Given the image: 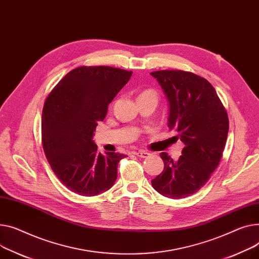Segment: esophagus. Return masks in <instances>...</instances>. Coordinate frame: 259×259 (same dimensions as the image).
<instances>
[{
  "label": "esophagus",
  "mask_w": 259,
  "mask_h": 259,
  "mask_svg": "<svg viewBox=\"0 0 259 259\" xmlns=\"http://www.w3.org/2000/svg\"><path fill=\"white\" fill-rule=\"evenodd\" d=\"M134 154L141 158H147L150 156V153H148L147 151H139V152H135Z\"/></svg>",
  "instance_id": "esophagus-1"
}]
</instances>
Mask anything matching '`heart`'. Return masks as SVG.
Here are the masks:
<instances>
[{
    "label": "heart",
    "instance_id": "b5f03b06",
    "mask_svg": "<svg viewBox=\"0 0 259 259\" xmlns=\"http://www.w3.org/2000/svg\"><path fill=\"white\" fill-rule=\"evenodd\" d=\"M139 97H153V98H156L157 99V96H156V93L151 91V90H146L144 92L141 93V95Z\"/></svg>",
    "mask_w": 259,
    "mask_h": 259
}]
</instances>
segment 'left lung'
<instances>
[{"instance_id": "1", "label": "left lung", "mask_w": 259, "mask_h": 259, "mask_svg": "<svg viewBox=\"0 0 259 259\" xmlns=\"http://www.w3.org/2000/svg\"><path fill=\"white\" fill-rule=\"evenodd\" d=\"M168 102L167 126L184 144L174 161L162 152V173L152 180L160 195L182 199L198 192L217 168L225 148L229 119L213 86L184 71L152 72Z\"/></svg>"}]
</instances>
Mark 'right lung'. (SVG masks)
<instances>
[{"mask_svg": "<svg viewBox=\"0 0 259 259\" xmlns=\"http://www.w3.org/2000/svg\"><path fill=\"white\" fill-rule=\"evenodd\" d=\"M132 72L111 66H80L67 73L48 96L41 116L46 157L70 191L86 197L114 184L118 161L126 155L101 154L94 143L98 123Z\"/></svg>", "mask_w": 259, "mask_h": 259, "instance_id": "obj_1", "label": "right lung"}]
</instances>
